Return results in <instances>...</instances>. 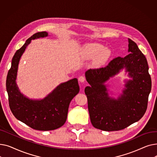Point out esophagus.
Returning a JSON list of instances; mask_svg holds the SVG:
<instances>
[{
	"instance_id": "obj_1",
	"label": "esophagus",
	"mask_w": 157,
	"mask_h": 157,
	"mask_svg": "<svg viewBox=\"0 0 157 157\" xmlns=\"http://www.w3.org/2000/svg\"><path fill=\"white\" fill-rule=\"evenodd\" d=\"M78 79H79V81L81 82V83H84V82H85V80H86L84 76H79V78H78Z\"/></svg>"
}]
</instances>
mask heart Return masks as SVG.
Segmentation results:
<instances>
[{
  "label": "heart",
  "instance_id": "1",
  "mask_svg": "<svg viewBox=\"0 0 157 157\" xmlns=\"http://www.w3.org/2000/svg\"><path fill=\"white\" fill-rule=\"evenodd\" d=\"M81 55L86 59H91L98 55L97 62L102 63L108 59L111 52L108 49H105V47L101 44L89 43L82 47Z\"/></svg>",
  "mask_w": 157,
  "mask_h": 157
}]
</instances>
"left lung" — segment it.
Wrapping results in <instances>:
<instances>
[{
    "label": "left lung",
    "mask_w": 157,
    "mask_h": 157,
    "mask_svg": "<svg viewBox=\"0 0 157 157\" xmlns=\"http://www.w3.org/2000/svg\"><path fill=\"white\" fill-rule=\"evenodd\" d=\"M129 54L117 57L105 67L89 69L85 78L90 86L85 89L92 125L104 131L124 129L139 121L144 114L151 89L145 56L133 40L128 39ZM123 68L130 80L117 99L109 96L105 83Z\"/></svg>",
    "instance_id": "1"
}]
</instances>
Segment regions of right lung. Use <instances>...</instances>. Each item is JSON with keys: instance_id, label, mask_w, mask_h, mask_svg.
<instances>
[{"instance_id": "obj_1", "label": "right lung", "mask_w": 157, "mask_h": 157, "mask_svg": "<svg viewBox=\"0 0 157 157\" xmlns=\"http://www.w3.org/2000/svg\"><path fill=\"white\" fill-rule=\"evenodd\" d=\"M47 36L46 32L36 33L16 52L6 79L10 107L14 116L30 127L43 131L59 128L64 124L69 104L79 92L78 79L74 78L58 85L43 99H30L20 92L16 80L21 57L32 40Z\"/></svg>"}]
</instances>
